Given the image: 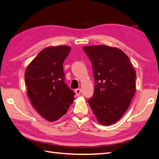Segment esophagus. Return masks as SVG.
Masks as SVG:
<instances>
[{
	"mask_svg": "<svg viewBox=\"0 0 159 159\" xmlns=\"http://www.w3.org/2000/svg\"><path fill=\"white\" fill-rule=\"evenodd\" d=\"M75 93H76V95L77 96H79L80 95V93H81V89H80V88L79 89H76L75 90Z\"/></svg>",
	"mask_w": 159,
	"mask_h": 159,
	"instance_id": "obj_1",
	"label": "esophagus"
}]
</instances>
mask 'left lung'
<instances>
[{"label": "left lung", "mask_w": 159, "mask_h": 159, "mask_svg": "<svg viewBox=\"0 0 159 159\" xmlns=\"http://www.w3.org/2000/svg\"><path fill=\"white\" fill-rule=\"evenodd\" d=\"M92 63L93 96L87 102L98 122L116 123L127 111L136 92V72L122 50L106 45L83 46Z\"/></svg>", "instance_id": "8db88e82"}]
</instances>
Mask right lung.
I'll list each match as a JSON object with an SVG mask.
<instances>
[{"mask_svg": "<svg viewBox=\"0 0 159 159\" xmlns=\"http://www.w3.org/2000/svg\"><path fill=\"white\" fill-rule=\"evenodd\" d=\"M70 50L68 46L47 47L25 70L29 98L40 116L48 121L64 116L74 99L73 91L64 82L63 67Z\"/></svg>", "mask_w": 159, "mask_h": 159, "instance_id": "1", "label": "right lung"}]
</instances>
